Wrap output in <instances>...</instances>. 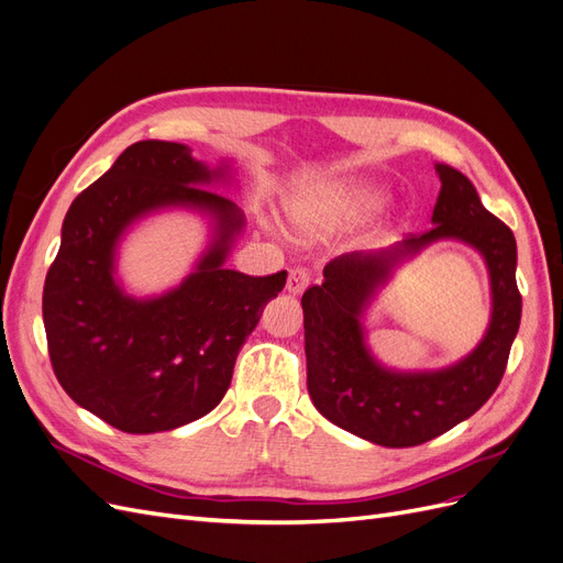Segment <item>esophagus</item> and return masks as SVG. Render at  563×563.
Wrapping results in <instances>:
<instances>
[{"label": "esophagus", "mask_w": 563, "mask_h": 563, "mask_svg": "<svg viewBox=\"0 0 563 563\" xmlns=\"http://www.w3.org/2000/svg\"><path fill=\"white\" fill-rule=\"evenodd\" d=\"M310 282H312V275L308 267H302V265L294 267L291 272H288V282H286L288 294H302L305 288L310 286Z\"/></svg>", "instance_id": "obj_1"}]
</instances>
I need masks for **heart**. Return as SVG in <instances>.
I'll list each match as a JSON object with an SVG mask.
<instances>
[{"instance_id":"obj_1","label":"heart","mask_w":563,"mask_h":563,"mask_svg":"<svg viewBox=\"0 0 563 563\" xmlns=\"http://www.w3.org/2000/svg\"><path fill=\"white\" fill-rule=\"evenodd\" d=\"M376 201L378 192L364 183L331 180L296 197L288 213L300 230L321 232L350 223L356 216L376 207Z\"/></svg>"}]
</instances>
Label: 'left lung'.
<instances>
[{
  "mask_svg": "<svg viewBox=\"0 0 563 563\" xmlns=\"http://www.w3.org/2000/svg\"><path fill=\"white\" fill-rule=\"evenodd\" d=\"M441 190L432 228L380 253L340 255L323 282L302 294L308 389L317 411L338 428L387 449L424 444L449 432L488 401L503 380L521 321L517 242L500 218L484 209L474 185L437 164ZM437 239L472 243L487 258L494 314L485 340L463 363L434 374L383 369L363 345L361 312L372 291L404 254Z\"/></svg>",
  "mask_w": 563,
  "mask_h": 563,
  "instance_id": "left-lung-1",
  "label": "left lung"
}]
</instances>
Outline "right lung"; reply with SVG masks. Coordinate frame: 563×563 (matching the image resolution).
<instances>
[{
    "instance_id": "1",
    "label": "right lung",
    "mask_w": 563,
    "mask_h": 563,
    "mask_svg": "<svg viewBox=\"0 0 563 563\" xmlns=\"http://www.w3.org/2000/svg\"><path fill=\"white\" fill-rule=\"evenodd\" d=\"M220 174L180 143H133L63 220L42 296L51 366L67 395L122 432L176 430L213 411L244 340L286 284L284 269L249 277L223 267L244 218L232 199L199 187ZM164 206L211 210L219 236L174 292L129 299L111 277L115 242Z\"/></svg>"
}]
</instances>
